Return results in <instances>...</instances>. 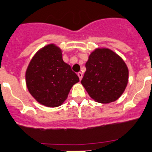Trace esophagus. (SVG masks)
I'll list each match as a JSON object with an SVG mask.
<instances>
[{
    "label": "esophagus",
    "instance_id": "esophagus-1",
    "mask_svg": "<svg viewBox=\"0 0 152 152\" xmlns=\"http://www.w3.org/2000/svg\"><path fill=\"white\" fill-rule=\"evenodd\" d=\"M77 76H78L79 79H80V80H81L82 77H83V74H82L81 72H78V73H77Z\"/></svg>",
    "mask_w": 152,
    "mask_h": 152
}]
</instances>
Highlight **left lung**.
I'll list each match as a JSON object with an SVG mask.
<instances>
[{
	"label": "left lung",
	"mask_w": 152,
	"mask_h": 152,
	"mask_svg": "<svg viewBox=\"0 0 152 152\" xmlns=\"http://www.w3.org/2000/svg\"><path fill=\"white\" fill-rule=\"evenodd\" d=\"M85 66L81 84L94 101L108 104L121 97L127 86L129 70L118 54L105 47L96 48Z\"/></svg>",
	"instance_id": "left-lung-1"
}]
</instances>
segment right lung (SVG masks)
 I'll list each match as a JSON object with an SVG mask.
<instances>
[{
    "label": "right lung",
    "instance_id": "add662e5",
    "mask_svg": "<svg viewBox=\"0 0 152 152\" xmlns=\"http://www.w3.org/2000/svg\"><path fill=\"white\" fill-rule=\"evenodd\" d=\"M26 86L34 99L50 108L60 106L79 77L62 59L55 44L41 48L31 59L26 72Z\"/></svg>",
    "mask_w": 152,
    "mask_h": 152
}]
</instances>
